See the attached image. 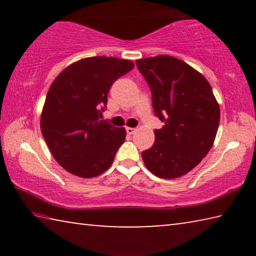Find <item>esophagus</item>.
I'll use <instances>...</instances> for the list:
<instances>
[{"instance_id":"34e87169","label":"esophagus","mask_w":256,"mask_h":256,"mask_svg":"<svg viewBox=\"0 0 256 256\" xmlns=\"http://www.w3.org/2000/svg\"><path fill=\"white\" fill-rule=\"evenodd\" d=\"M136 132V128H126V133L128 134V136H132V134H134Z\"/></svg>"}]
</instances>
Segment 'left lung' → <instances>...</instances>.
Here are the masks:
<instances>
[{"label":"left lung","mask_w":256,"mask_h":256,"mask_svg":"<svg viewBox=\"0 0 256 256\" xmlns=\"http://www.w3.org/2000/svg\"><path fill=\"white\" fill-rule=\"evenodd\" d=\"M152 94V107L164 123L154 144L142 152L146 167L160 178L188 174L209 152L218 131L220 108L200 72L170 55L136 60Z\"/></svg>","instance_id":"left-lung-1"}]
</instances>
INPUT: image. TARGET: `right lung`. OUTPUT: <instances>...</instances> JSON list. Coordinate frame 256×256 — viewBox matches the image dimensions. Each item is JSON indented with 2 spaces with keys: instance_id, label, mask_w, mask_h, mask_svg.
I'll return each instance as SVG.
<instances>
[{
  "instance_id": "add662e5",
  "label": "right lung",
  "mask_w": 256,
  "mask_h": 256,
  "mask_svg": "<svg viewBox=\"0 0 256 256\" xmlns=\"http://www.w3.org/2000/svg\"><path fill=\"white\" fill-rule=\"evenodd\" d=\"M132 60L94 56L74 62L50 84L40 116L42 136L64 170L82 178L106 172L126 131L100 120L107 94Z\"/></svg>"
}]
</instances>
